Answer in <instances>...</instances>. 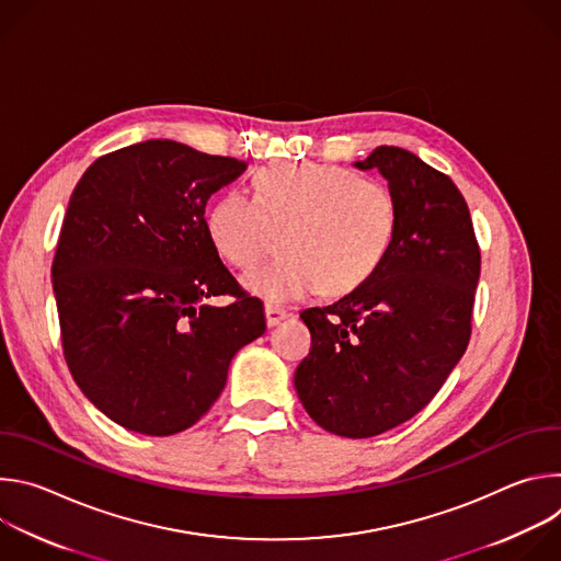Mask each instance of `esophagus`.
Segmentation results:
<instances>
[{
  "mask_svg": "<svg viewBox=\"0 0 561 561\" xmlns=\"http://www.w3.org/2000/svg\"><path fill=\"white\" fill-rule=\"evenodd\" d=\"M264 312H266V324H268V327H277V324H282L284 319L288 317V310H284V308H279V306H273V304H266Z\"/></svg>",
  "mask_w": 561,
  "mask_h": 561,
  "instance_id": "esophagus-1",
  "label": "esophagus"
}]
</instances>
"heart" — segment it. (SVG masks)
Here are the masks:
<instances>
[{"label":"heart","mask_w":561,"mask_h":561,"mask_svg":"<svg viewBox=\"0 0 561 561\" xmlns=\"http://www.w3.org/2000/svg\"><path fill=\"white\" fill-rule=\"evenodd\" d=\"M397 228L388 184L331 164L268 167L253 178V199L226 191L206 213L210 244L242 271L266 260L283 232L282 255L244 277L268 301L357 290L388 257Z\"/></svg>","instance_id":"obj_1"}]
</instances>
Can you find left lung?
Returning a JSON list of instances; mask_svg holds the SVG:
<instances>
[{
	"mask_svg": "<svg viewBox=\"0 0 561 561\" xmlns=\"http://www.w3.org/2000/svg\"><path fill=\"white\" fill-rule=\"evenodd\" d=\"M355 169H377L392 188L397 237L364 286L301 312L310 353L295 388L324 431L364 439L415 417L466 353L482 257L448 175L397 146H377Z\"/></svg>",
	"mask_w": 561,
	"mask_h": 561,
	"instance_id": "1",
	"label": "left lung"
}]
</instances>
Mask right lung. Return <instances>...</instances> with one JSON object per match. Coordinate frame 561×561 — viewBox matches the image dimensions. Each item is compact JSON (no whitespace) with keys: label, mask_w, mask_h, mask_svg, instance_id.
<instances>
[{"label":"right lung","mask_w":561,"mask_h":561,"mask_svg":"<svg viewBox=\"0 0 561 561\" xmlns=\"http://www.w3.org/2000/svg\"><path fill=\"white\" fill-rule=\"evenodd\" d=\"M173 139L102 154L77 182L53 260L72 379L119 426L167 437L217 402L232 355L266 317L221 264L206 202L247 171ZM232 294L228 307L210 296Z\"/></svg>","instance_id":"1"}]
</instances>
